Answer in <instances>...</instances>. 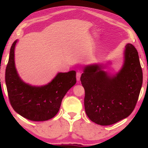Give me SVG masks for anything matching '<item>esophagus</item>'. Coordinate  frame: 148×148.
Instances as JSON below:
<instances>
[{"mask_svg":"<svg viewBox=\"0 0 148 148\" xmlns=\"http://www.w3.org/2000/svg\"><path fill=\"white\" fill-rule=\"evenodd\" d=\"M81 76V72H79V71L77 72V73H76V79H77V81H79L80 80Z\"/></svg>","mask_w":148,"mask_h":148,"instance_id":"obj_1","label":"esophagus"}]
</instances>
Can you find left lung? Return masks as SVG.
I'll return each mask as SVG.
<instances>
[{"mask_svg": "<svg viewBox=\"0 0 148 148\" xmlns=\"http://www.w3.org/2000/svg\"><path fill=\"white\" fill-rule=\"evenodd\" d=\"M84 88L85 112L90 120L100 125L116 123L129 116L136 106L143 84V71L136 48L127 44L125 63L116 76L100 66H87L81 76Z\"/></svg>", "mask_w": 148, "mask_h": 148, "instance_id": "obj_1", "label": "left lung"}]
</instances>
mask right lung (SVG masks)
<instances>
[{"label": "right lung", "instance_id": "1", "mask_svg": "<svg viewBox=\"0 0 148 148\" xmlns=\"http://www.w3.org/2000/svg\"><path fill=\"white\" fill-rule=\"evenodd\" d=\"M12 43L5 69V83L12 108L23 117L34 121H46L54 117L68 90L76 83L75 71L58 73L51 83L41 87L30 86L21 80L14 65Z\"/></svg>", "mask_w": 148, "mask_h": 148}]
</instances>
